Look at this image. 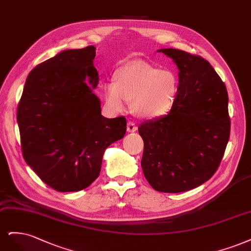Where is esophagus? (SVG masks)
Instances as JSON below:
<instances>
[{
	"label": "esophagus",
	"mask_w": 251,
	"mask_h": 251,
	"mask_svg": "<svg viewBox=\"0 0 251 251\" xmlns=\"http://www.w3.org/2000/svg\"><path fill=\"white\" fill-rule=\"evenodd\" d=\"M136 129H137V127H136L135 123L131 122V121H129V122L127 123V131L128 132H134V131H136Z\"/></svg>",
	"instance_id": "1"
}]
</instances>
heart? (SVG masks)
<instances>
[{
  "instance_id": "b5f03b06",
  "label": "heart",
  "mask_w": 251,
  "mask_h": 251,
  "mask_svg": "<svg viewBox=\"0 0 251 251\" xmlns=\"http://www.w3.org/2000/svg\"><path fill=\"white\" fill-rule=\"evenodd\" d=\"M116 81L104 84L105 103L115 112H124L128 101L143 118L164 116L172 109L178 93V78L170 70H159L142 61L128 63L116 72Z\"/></svg>"
}]
</instances>
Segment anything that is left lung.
<instances>
[{"label":"left lung","mask_w":251,"mask_h":251,"mask_svg":"<svg viewBox=\"0 0 251 251\" xmlns=\"http://www.w3.org/2000/svg\"><path fill=\"white\" fill-rule=\"evenodd\" d=\"M178 68V93L172 109L144 122L142 169L151 187L185 192L217 171L229 140L228 95L207 60L177 49H160Z\"/></svg>","instance_id":"obj_1"}]
</instances>
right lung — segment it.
<instances>
[{
	"mask_svg": "<svg viewBox=\"0 0 251 251\" xmlns=\"http://www.w3.org/2000/svg\"><path fill=\"white\" fill-rule=\"evenodd\" d=\"M96 48L66 50L27 77L18 106L23 156L46 184L81 191L100 174L106 148L126 133V119L101 115Z\"/></svg>",
	"mask_w": 251,
	"mask_h": 251,
	"instance_id": "1",
	"label": "right lung"
}]
</instances>
